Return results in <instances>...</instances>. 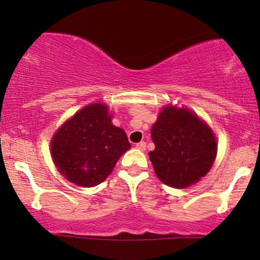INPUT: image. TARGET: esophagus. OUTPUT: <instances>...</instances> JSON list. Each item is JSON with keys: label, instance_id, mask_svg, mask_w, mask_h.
Returning a JSON list of instances; mask_svg holds the SVG:
<instances>
[{"label": "esophagus", "instance_id": "obj_1", "mask_svg": "<svg viewBox=\"0 0 260 260\" xmlns=\"http://www.w3.org/2000/svg\"><path fill=\"white\" fill-rule=\"evenodd\" d=\"M136 147H137L138 149H141V151H145L146 149V142H140V143H137V145H136Z\"/></svg>", "mask_w": 260, "mask_h": 260}]
</instances>
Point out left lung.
Instances as JSON below:
<instances>
[{
    "label": "left lung",
    "mask_w": 260,
    "mask_h": 260,
    "mask_svg": "<svg viewBox=\"0 0 260 260\" xmlns=\"http://www.w3.org/2000/svg\"><path fill=\"white\" fill-rule=\"evenodd\" d=\"M156 148L149 152L157 177L166 185L185 188L211 169L216 140L210 128L187 109L167 106L151 129Z\"/></svg>",
    "instance_id": "left-lung-1"
}]
</instances>
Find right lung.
Returning a JSON list of instances; mask_svg holds the SVG:
<instances>
[{
    "mask_svg": "<svg viewBox=\"0 0 260 260\" xmlns=\"http://www.w3.org/2000/svg\"><path fill=\"white\" fill-rule=\"evenodd\" d=\"M127 135L112 124L108 108L90 104L68 120L51 141V154L60 174L83 187L99 185L129 149Z\"/></svg>",
    "mask_w": 260,
    "mask_h": 260,
    "instance_id": "add662e5",
    "label": "right lung"
}]
</instances>
